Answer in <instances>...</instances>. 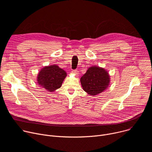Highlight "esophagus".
<instances>
[{"label": "esophagus", "instance_id": "34e87169", "mask_svg": "<svg viewBox=\"0 0 152 152\" xmlns=\"http://www.w3.org/2000/svg\"><path fill=\"white\" fill-rule=\"evenodd\" d=\"M72 72L76 75H78L79 74V72L77 70H72Z\"/></svg>", "mask_w": 152, "mask_h": 152}]
</instances>
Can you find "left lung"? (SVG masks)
Here are the masks:
<instances>
[{
  "mask_svg": "<svg viewBox=\"0 0 152 152\" xmlns=\"http://www.w3.org/2000/svg\"><path fill=\"white\" fill-rule=\"evenodd\" d=\"M80 82L85 92L91 96H95L107 87L110 83V76L103 69L93 66L82 76Z\"/></svg>",
  "mask_w": 152,
  "mask_h": 152,
  "instance_id": "1",
  "label": "left lung"
}]
</instances>
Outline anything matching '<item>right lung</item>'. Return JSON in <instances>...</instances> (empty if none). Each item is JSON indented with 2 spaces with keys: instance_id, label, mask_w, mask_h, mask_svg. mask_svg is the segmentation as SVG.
<instances>
[{
  "instance_id": "right-lung-1",
  "label": "right lung",
  "mask_w": 152,
  "mask_h": 152,
  "mask_svg": "<svg viewBox=\"0 0 152 152\" xmlns=\"http://www.w3.org/2000/svg\"><path fill=\"white\" fill-rule=\"evenodd\" d=\"M67 73L56 65L43 68L38 75V83L49 91L59 88Z\"/></svg>"
}]
</instances>
